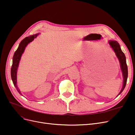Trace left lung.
<instances>
[{
    "mask_svg": "<svg viewBox=\"0 0 135 135\" xmlns=\"http://www.w3.org/2000/svg\"><path fill=\"white\" fill-rule=\"evenodd\" d=\"M109 43L111 46V47L113 48V50H114V52H115L117 57L119 60V62L120 63V66H121V69L122 70L123 75L124 77L123 86L122 89L121 90V91H120V93L118 95H119L122 93L126 86L127 76H128V69H127V66L126 61V57L124 52L122 51L121 48H120V46L118 41L115 40H111L109 41Z\"/></svg>",
    "mask_w": 135,
    "mask_h": 135,
    "instance_id": "8db88e82",
    "label": "left lung"
}]
</instances>
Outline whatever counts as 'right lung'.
<instances>
[{"label": "right lung", "mask_w": 135, "mask_h": 135, "mask_svg": "<svg viewBox=\"0 0 135 135\" xmlns=\"http://www.w3.org/2000/svg\"><path fill=\"white\" fill-rule=\"evenodd\" d=\"M38 34L30 35V36L28 37H26L25 39H23L21 41L17 49L15 52V54H14L13 56L12 65L11 68V76L14 86H15L16 90H17L20 94H21V93L17 86V70L19 62L21 59V55L23 54L26 46L29 42H32L34 38H36L38 36Z\"/></svg>", "instance_id": "1"}]
</instances>
